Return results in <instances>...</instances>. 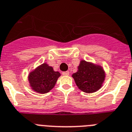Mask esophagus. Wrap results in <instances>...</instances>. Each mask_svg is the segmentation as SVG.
<instances>
[{
    "instance_id": "esophagus-1",
    "label": "esophagus",
    "mask_w": 132,
    "mask_h": 132,
    "mask_svg": "<svg viewBox=\"0 0 132 132\" xmlns=\"http://www.w3.org/2000/svg\"><path fill=\"white\" fill-rule=\"evenodd\" d=\"M69 72L68 71H66V72H62V74L63 76H68L69 75Z\"/></svg>"
}]
</instances>
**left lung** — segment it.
Segmentation results:
<instances>
[{
    "mask_svg": "<svg viewBox=\"0 0 132 132\" xmlns=\"http://www.w3.org/2000/svg\"><path fill=\"white\" fill-rule=\"evenodd\" d=\"M78 69L72 77L80 90L86 93H93L102 87L105 72L100 66L81 60Z\"/></svg>",
    "mask_w": 132,
    "mask_h": 132,
    "instance_id": "8db88e82",
    "label": "left lung"
}]
</instances>
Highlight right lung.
Masks as SVG:
<instances>
[{
	"label": "right lung",
	"instance_id": "add662e5",
	"mask_svg": "<svg viewBox=\"0 0 132 132\" xmlns=\"http://www.w3.org/2000/svg\"><path fill=\"white\" fill-rule=\"evenodd\" d=\"M60 76L59 72H55L53 68L44 63L30 73L28 80L34 91L46 94L54 88Z\"/></svg>",
	"mask_w": 132,
	"mask_h": 132
}]
</instances>
